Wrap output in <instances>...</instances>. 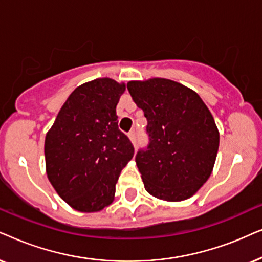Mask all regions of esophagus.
<instances>
[{
	"label": "esophagus",
	"instance_id": "1",
	"mask_svg": "<svg viewBox=\"0 0 262 262\" xmlns=\"http://www.w3.org/2000/svg\"><path fill=\"white\" fill-rule=\"evenodd\" d=\"M128 137L132 140V142L135 144V142H137V130H135V129H132V130L128 133Z\"/></svg>",
	"mask_w": 262,
	"mask_h": 262
}]
</instances>
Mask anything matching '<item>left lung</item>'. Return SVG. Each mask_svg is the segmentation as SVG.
<instances>
[{"label": "left lung", "instance_id": "8db88e82", "mask_svg": "<svg viewBox=\"0 0 262 262\" xmlns=\"http://www.w3.org/2000/svg\"><path fill=\"white\" fill-rule=\"evenodd\" d=\"M127 89L147 120L148 145L135 156L145 189L162 200H186L213 169L219 147L213 116L194 91L172 80L130 81Z\"/></svg>", "mask_w": 262, "mask_h": 262}]
</instances>
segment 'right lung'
Segmentation results:
<instances>
[{
    "mask_svg": "<svg viewBox=\"0 0 262 262\" xmlns=\"http://www.w3.org/2000/svg\"><path fill=\"white\" fill-rule=\"evenodd\" d=\"M124 83L104 78L71 93L45 138L47 175L58 195L80 212L103 210L114 200L134 146L118 129L116 105Z\"/></svg>",
    "mask_w": 262,
    "mask_h": 262,
    "instance_id": "1",
    "label": "right lung"
}]
</instances>
